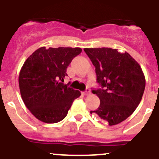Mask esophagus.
<instances>
[{
	"instance_id": "esophagus-1",
	"label": "esophagus",
	"mask_w": 159,
	"mask_h": 159,
	"mask_svg": "<svg viewBox=\"0 0 159 159\" xmlns=\"http://www.w3.org/2000/svg\"><path fill=\"white\" fill-rule=\"evenodd\" d=\"M89 93H90V90L89 89H86V91H85V92H83L82 94L84 95V96H88Z\"/></svg>"
}]
</instances>
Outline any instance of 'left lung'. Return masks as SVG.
<instances>
[{
  "mask_svg": "<svg viewBox=\"0 0 159 159\" xmlns=\"http://www.w3.org/2000/svg\"><path fill=\"white\" fill-rule=\"evenodd\" d=\"M96 67L97 82L103 89L93 90L100 98L96 114L109 125L125 121L140 103L145 77L140 64L128 52L111 48H84Z\"/></svg>",
  "mask_w": 159,
  "mask_h": 159,
  "instance_id": "8db88e82",
  "label": "left lung"
}]
</instances>
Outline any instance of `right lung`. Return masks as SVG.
Here are the masks:
<instances>
[{
  "mask_svg": "<svg viewBox=\"0 0 159 159\" xmlns=\"http://www.w3.org/2000/svg\"><path fill=\"white\" fill-rule=\"evenodd\" d=\"M81 48L37 49L26 59L19 75L22 99L34 116L45 123L62 121L73 102L81 96L78 90L59 82L66 76V68L81 52Z\"/></svg>",
  "mask_w": 159,
  "mask_h": 159,
  "instance_id": "1",
  "label": "right lung"
}]
</instances>
